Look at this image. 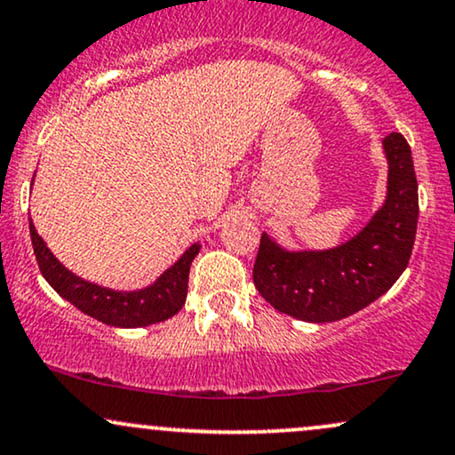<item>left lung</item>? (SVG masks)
I'll return each mask as SVG.
<instances>
[{
	"label": "left lung",
	"instance_id": "obj_1",
	"mask_svg": "<svg viewBox=\"0 0 455 455\" xmlns=\"http://www.w3.org/2000/svg\"><path fill=\"white\" fill-rule=\"evenodd\" d=\"M387 196L373 220L339 248L286 251L265 233L256 254L254 286L282 314L303 322H337L364 309L407 269L418 231V178L401 133L384 140Z\"/></svg>",
	"mask_w": 455,
	"mask_h": 455
}]
</instances>
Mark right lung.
Returning <instances> with one entry per match:
<instances>
[{
    "instance_id": "add662e5",
    "label": "right lung",
    "mask_w": 455,
    "mask_h": 455,
    "mask_svg": "<svg viewBox=\"0 0 455 455\" xmlns=\"http://www.w3.org/2000/svg\"><path fill=\"white\" fill-rule=\"evenodd\" d=\"M31 243L34 254L46 282L57 290L65 300H69L74 307L84 311L86 315L95 317L109 326L120 328H138L156 324L167 320L184 307L186 292H188V273L195 256L199 254L201 245L195 243L184 251L182 259L163 273L158 280L144 290L135 292H116V290L101 288L97 283L84 282L76 277L74 273L52 256L46 248L44 239L37 235L34 222L29 218Z\"/></svg>"
}]
</instances>
